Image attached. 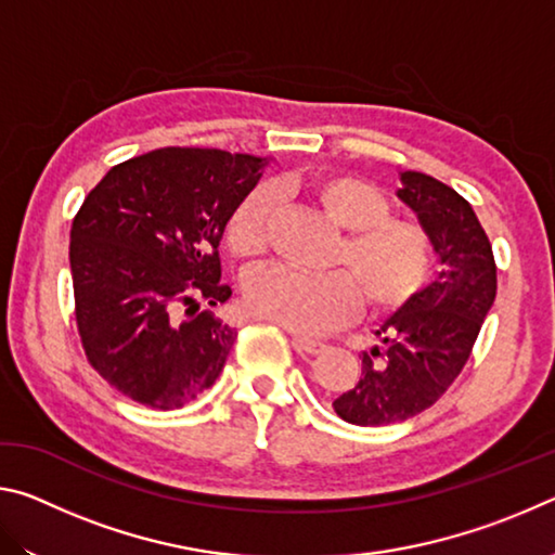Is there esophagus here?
Segmentation results:
<instances>
[{"instance_id":"esophagus-1","label":"esophagus","mask_w":555,"mask_h":555,"mask_svg":"<svg viewBox=\"0 0 555 555\" xmlns=\"http://www.w3.org/2000/svg\"><path fill=\"white\" fill-rule=\"evenodd\" d=\"M294 347L298 352H308V354H321L325 350V343L321 340H311V337H304V335H294Z\"/></svg>"}]
</instances>
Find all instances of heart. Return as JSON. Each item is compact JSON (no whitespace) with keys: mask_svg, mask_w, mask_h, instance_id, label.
I'll use <instances>...</instances> for the list:
<instances>
[{"mask_svg":"<svg viewBox=\"0 0 555 555\" xmlns=\"http://www.w3.org/2000/svg\"><path fill=\"white\" fill-rule=\"evenodd\" d=\"M306 193L345 234L333 251L335 271L306 274L288 267L257 269L244 279V304L294 333L318 335L350 321L360 304L374 315L406 308L430 276V240L416 220L389 212L377 185L354 173H321ZM274 198L264 185L234 205L224 240L232 255L257 259L267 249Z\"/></svg>","mask_w":555,"mask_h":555,"instance_id":"1","label":"heart"}]
</instances>
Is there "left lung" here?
I'll return each instance as SVG.
<instances>
[{
  "label": "left lung",
  "instance_id": "obj_1",
  "mask_svg": "<svg viewBox=\"0 0 555 555\" xmlns=\"http://www.w3.org/2000/svg\"><path fill=\"white\" fill-rule=\"evenodd\" d=\"M399 198L418 215L440 261L438 276L382 323L362 374L333 401L354 426L406 421L443 397L463 372L496 296L492 244L463 195L434 176L403 171Z\"/></svg>",
  "mask_w": 555,
  "mask_h": 555
}]
</instances>
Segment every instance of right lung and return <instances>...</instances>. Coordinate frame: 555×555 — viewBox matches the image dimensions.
I'll list each match as a JSON object with an SVG mask.
<instances>
[{
  "label": "right lung",
  "mask_w": 555,
  "mask_h": 555,
  "mask_svg": "<svg viewBox=\"0 0 555 555\" xmlns=\"http://www.w3.org/2000/svg\"><path fill=\"white\" fill-rule=\"evenodd\" d=\"M267 158L166 146L109 168L70 228L75 321L102 379L171 411L220 377L237 331L205 306L232 296L220 240Z\"/></svg>",
  "instance_id": "obj_1"
}]
</instances>
